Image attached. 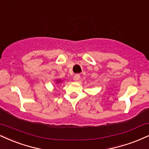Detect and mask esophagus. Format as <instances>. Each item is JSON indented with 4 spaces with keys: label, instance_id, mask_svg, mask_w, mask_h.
Returning a JSON list of instances; mask_svg holds the SVG:
<instances>
[{
    "label": "esophagus",
    "instance_id": "obj_1",
    "mask_svg": "<svg viewBox=\"0 0 149 149\" xmlns=\"http://www.w3.org/2000/svg\"><path fill=\"white\" fill-rule=\"evenodd\" d=\"M79 79H80V75L79 74H75L74 76V77H73V79H74L75 81H79Z\"/></svg>",
    "mask_w": 149,
    "mask_h": 149
}]
</instances>
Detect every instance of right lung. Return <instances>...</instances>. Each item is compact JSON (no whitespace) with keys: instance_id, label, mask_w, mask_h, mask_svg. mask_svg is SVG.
Listing matches in <instances>:
<instances>
[{"instance_id":"add662e5","label":"right lung","mask_w":149,"mask_h":149,"mask_svg":"<svg viewBox=\"0 0 149 149\" xmlns=\"http://www.w3.org/2000/svg\"><path fill=\"white\" fill-rule=\"evenodd\" d=\"M61 81V79H58V80H56V83H60V82Z\"/></svg>"}]
</instances>
